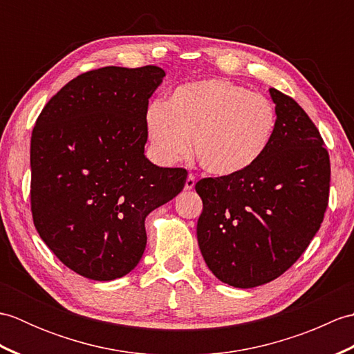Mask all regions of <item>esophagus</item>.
<instances>
[{
	"label": "esophagus",
	"instance_id": "esophagus-1",
	"mask_svg": "<svg viewBox=\"0 0 354 354\" xmlns=\"http://www.w3.org/2000/svg\"><path fill=\"white\" fill-rule=\"evenodd\" d=\"M193 187H194V175H190L187 176V179H185V185H184V189L185 190H193Z\"/></svg>",
	"mask_w": 354,
	"mask_h": 354
}]
</instances>
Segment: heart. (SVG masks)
Instances as JSON below:
<instances>
[{
	"label": "heart",
	"mask_w": 354,
	"mask_h": 354,
	"mask_svg": "<svg viewBox=\"0 0 354 354\" xmlns=\"http://www.w3.org/2000/svg\"><path fill=\"white\" fill-rule=\"evenodd\" d=\"M275 109L260 94L225 79L178 86L165 103H152L146 129L158 160L171 164L190 149L216 176L242 173L265 155L275 132Z\"/></svg>",
	"instance_id": "heart-1"
}]
</instances>
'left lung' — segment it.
<instances>
[{
	"label": "left lung",
	"mask_w": 354,
	"mask_h": 354,
	"mask_svg": "<svg viewBox=\"0 0 354 354\" xmlns=\"http://www.w3.org/2000/svg\"><path fill=\"white\" fill-rule=\"evenodd\" d=\"M275 103L272 141L251 169L204 178L198 243L221 281L255 288L284 274L307 250L328 205L330 160L317 126L292 99Z\"/></svg>",
	"instance_id": "obj_1"
}]
</instances>
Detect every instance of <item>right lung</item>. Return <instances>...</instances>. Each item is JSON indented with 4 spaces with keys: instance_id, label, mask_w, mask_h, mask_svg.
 Returning a JSON list of instances; mask_svg holds the SVG:
<instances>
[{
    "instance_id": "right-lung-1",
    "label": "right lung",
    "mask_w": 354,
    "mask_h": 354,
    "mask_svg": "<svg viewBox=\"0 0 354 354\" xmlns=\"http://www.w3.org/2000/svg\"><path fill=\"white\" fill-rule=\"evenodd\" d=\"M160 66H104L53 95L30 142V201L41 239L89 280L129 274L146 250L150 212L181 193L187 170L145 155L149 99Z\"/></svg>"
}]
</instances>
